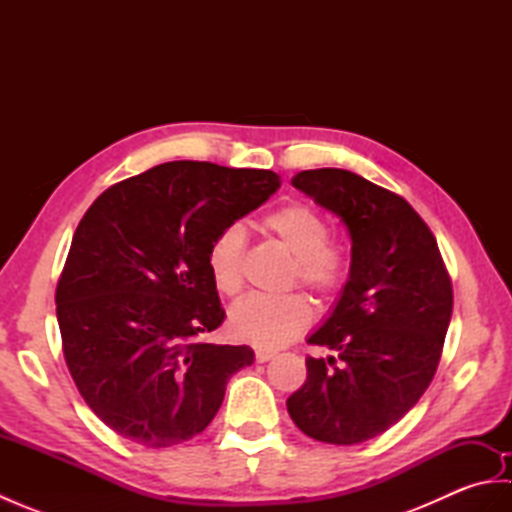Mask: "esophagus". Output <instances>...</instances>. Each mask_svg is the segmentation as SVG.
Here are the masks:
<instances>
[{"label":"esophagus","mask_w":512,"mask_h":512,"mask_svg":"<svg viewBox=\"0 0 512 512\" xmlns=\"http://www.w3.org/2000/svg\"><path fill=\"white\" fill-rule=\"evenodd\" d=\"M277 352H273V350H264V347H257L255 350V358H257V363H266V361H270V358H273Z\"/></svg>","instance_id":"34e87169"}]
</instances>
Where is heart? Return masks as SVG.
Returning a JSON list of instances; mask_svg holds the SVG:
<instances>
[{
    "instance_id": "b5f03b06",
    "label": "heart",
    "mask_w": 512,
    "mask_h": 512,
    "mask_svg": "<svg viewBox=\"0 0 512 512\" xmlns=\"http://www.w3.org/2000/svg\"><path fill=\"white\" fill-rule=\"evenodd\" d=\"M264 231L277 239L290 255H295L292 281H299L312 295L328 301L341 292L350 270V250L341 239L328 235V222L314 206L290 200L262 217ZM246 235L239 224H228L217 233L209 250L206 266L215 290L235 297L244 286ZM312 308L303 295L262 297L253 295L228 314V332L237 341L259 347H279L308 328Z\"/></svg>"
}]
</instances>
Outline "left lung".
Masks as SVG:
<instances>
[{
	"instance_id": "left-lung-1",
	"label": "left lung",
	"mask_w": 512,
	"mask_h": 512,
	"mask_svg": "<svg viewBox=\"0 0 512 512\" xmlns=\"http://www.w3.org/2000/svg\"><path fill=\"white\" fill-rule=\"evenodd\" d=\"M292 184L336 213L352 237L350 279L308 343V378L286 400L292 422L328 444L372 440L431 385L453 312L438 242L413 206L345 169H310Z\"/></svg>"
}]
</instances>
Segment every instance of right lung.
<instances>
[{
    "mask_svg": "<svg viewBox=\"0 0 512 512\" xmlns=\"http://www.w3.org/2000/svg\"><path fill=\"white\" fill-rule=\"evenodd\" d=\"M277 189L273 171L176 160L85 211L54 301L76 389L118 436L147 449L191 440L255 361L248 345L200 341L226 317L206 250Z\"/></svg>",
    "mask_w": 512,
    "mask_h": 512,
    "instance_id": "right-lung-1",
    "label": "right lung"
}]
</instances>
